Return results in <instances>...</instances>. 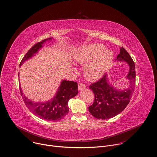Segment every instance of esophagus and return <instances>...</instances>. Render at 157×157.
Returning <instances> with one entry per match:
<instances>
[{
    "mask_svg": "<svg viewBox=\"0 0 157 157\" xmlns=\"http://www.w3.org/2000/svg\"><path fill=\"white\" fill-rule=\"evenodd\" d=\"M78 90H82L83 89H85L86 88V86L85 84L83 83H79L78 84Z\"/></svg>",
    "mask_w": 157,
    "mask_h": 157,
    "instance_id": "34e87169",
    "label": "esophagus"
}]
</instances>
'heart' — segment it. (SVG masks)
<instances>
[{
    "mask_svg": "<svg viewBox=\"0 0 157 157\" xmlns=\"http://www.w3.org/2000/svg\"><path fill=\"white\" fill-rule=\"evenodd\" d=\"M113 59V52L104 49L100 44H92L79 49L74 56L75 62L86 64L84 75L86 79L95 81L100 78L110 67Z\"/></svg>",
    "mask_w": 157,
    "mask_h": 157,
    "instance_id": "b5f03b06",
    "label": "heart"
}]
</instances>
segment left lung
<instances>
[{"instance_id": "obj_1", "label": "left lung", "mask_w": 157, "mask_h": 157, "mask_svg": "<svg viewBox=\"0 0 157 157\" xmlns=\"http://www.w3.org/2000/svg\"><path fill=\"white\" fill-rule=\"evenodd\" d=\"M116 60L126 62L129 72L126 78L129 80L128 86L124 90H117L109 82L107 75L89 86L94 94V101L89 107L90 113L96 118L106 120L113 118L122 112L127 106L135 87V67L132 57L124 48H120Z\"/></svg>"}]
</instances>
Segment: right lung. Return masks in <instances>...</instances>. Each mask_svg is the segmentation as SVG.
Wrapping results in <instances>:
<instances>
[{
  "label": "right lung",
  "mask_w": 157,
  "mask_h": 157,
  "mask_svg": "<svg viewBox=\"0 0 157 157\" xmlns=\"http://www.w3.org/2000/svg\"><path fill=\"white\" fill-rule=\"evenodd\" d=\"M50 40H52V38H48L35 44L24 56L21 62L20 66L37 54L42 48L45 42ZM19 88L23 100L29 110L39 118L49 121H56L62 119L68 112V100L75 97L78 94L77 82L62 80L53 98L46 102H34L25 97L21 89V83H19Z\"/></svg>",
  "instance_id": "obj_1"
}]
</instances>
